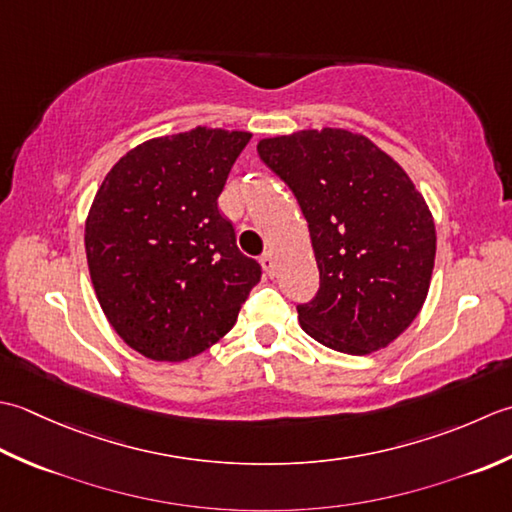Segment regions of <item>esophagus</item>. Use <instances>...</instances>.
I'll list each match as a JSON object with an SVG mask.
<instances>
[{
	"mask_svg": "<svg viewBox=\"0 0 512 512\" xmlns=\"http://www.w3.org/2000/svg\"><path fill=\"white\" fill-rule=\"evenodd\" d=\"M260 265H263L267 276H274V256H271V252H265L260 256Z\"/></svg>",
	"mask_w": 512,
	"mask_h": 512,
	"instance_id": "esophagus-1",
	"label": "esophagus"
}]
</instances>
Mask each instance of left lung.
<instances>
[{"instance_id": "obj_1", "label": "left lung", "mask_w": 512, "mask_h": 512, "mask_svg": "<svg viewBox=\"0 0 512 512\" xmlns=\"http://www.w3.org/2000/svg\"><path fill=\"white\" fill-rule=\"evenodd\" d=\"M309 223L320 289L300 327L333 351L367 356L411 325L429 294L435 223L400 163L342 128L258 141Z\"/></svg>"}]
</instances>
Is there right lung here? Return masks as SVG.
Returning <instances> with one entry per match:
<instances>
[{
  "label": "right lung",
  "instance_id": "right-lung-1",
  "mask_svg": "<svg viewBox=\"0 0 512 512\" xmlns=\"http://www.w3.org/2000/svg\"><path fill=\"white\" fill-rule=\"evenodd\" d=\"M249 132L194 128L114 163L86 218L92 287L112 329L141 356L181 362L234 327L260 265L218 210Z\"/></svg>",
  "mask_w": 512,
  "mask_h": 512
}]
</instances>
